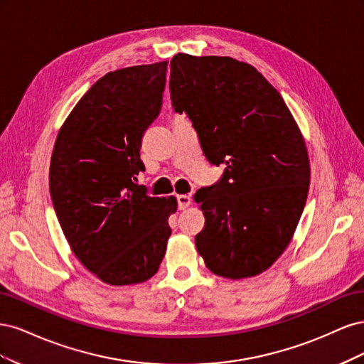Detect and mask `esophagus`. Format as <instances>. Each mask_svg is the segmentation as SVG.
<instances>
[{
    "label": "esophagus",
    "instance_id": "1",
    "mask_svg": "<svg viewBox=\"0 0 364 364\" xmlns=\"http://www.w3.org/2000/svg\"><path fill=\"white\" fill-rule=\"evenodd\" d=\"M191 197L186 196V194H181L178 196V205H179V209H186L190 205H191Z\"/></svg>",
    "mask_w": 364,
    "mask_h": 364
}]
</instances>
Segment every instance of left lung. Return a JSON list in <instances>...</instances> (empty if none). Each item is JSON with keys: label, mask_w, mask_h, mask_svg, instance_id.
<instances>
[{"label": "left lung", "mask_w": 364, "mask_h": 364, "mask_svg": "<svg viewBox=\"0 0 364 364\" xmlns=\"http://www.w3.org/2000/svg\"><path fill=\"white\" fill-rule=\"evenodd\" d=\"M176 112H186L217 185L196 202L205 215L196 235L205 266L228 279L266 272L287 249L310 185L302 132L281 94L246 62L178 53L170 63Z\"/></svg>", "instance_id": "8db88e82"}]
</instances>
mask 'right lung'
<instances>
[{
    "instance_id": "right-lung-1",
    "label": "right lung",
    "mask_w": 364,
    "mask_h": 364,
    "mask_svg": "<svg viewBox=\"0 0 364 364\" xmlns=\"http://www.w3.org/2000/svg\"><path fill=\"white\" fill-rule=\"evenodd\" d=\"M168 60L98 79L63 121L50 162V193L63 235L109 285L146 282L161 266L178 209L174 196L136 185L141 138L162 106Z\"/></svg>"
}]
</instances>
